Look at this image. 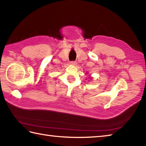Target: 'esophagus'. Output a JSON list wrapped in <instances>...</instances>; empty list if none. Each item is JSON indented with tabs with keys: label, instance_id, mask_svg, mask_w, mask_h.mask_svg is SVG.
<instances>
[{
	"label": "esophagus",
	"instance_id": "34e87169",
	"mask_svg": "<svg viewBox=\"0 0 146 146\" xmlns=\"http://www.w3.org/2000/svg\"><path fill=\"white\" fill-rule=\"evenodd\" d=\"M70 65H75L77 64V62H76V61H71V62H70Z\"/></svg>",
	"mask_w": 146,
	"mask_h": 146
}]
</instances>
